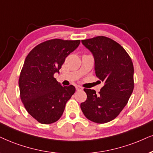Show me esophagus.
<instances>
[{"label": "esophagus", "instance_id": "esophagus-1", "mask_svg": "<svg viewBox=\"0 0 153 153\" xmlns=\"http://www.w3.org/2000/svg\"><path fill=\"white\" fill-rule=\"evenodd\" d=\"M75 88H76V90H77V91L82 90V87H80V86H79V85H77L76 87H75Z\"/></svg>", "mask_w": 153, "mask_h": 153}]
</instances>
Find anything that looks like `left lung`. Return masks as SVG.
I'll return each instance as SVG.
<instances>
[{
	"mask_svg": "<svg viewBox=\"0 0 153 153\" xmlns=\"http://www.w3.org/2000/svg\"><path fill=\"white\" fill-rule=\"evenodd\" d=\"M82 43L92 52L96 76L104 85L98 94L95 90L84 89L87 100L80 104L81 110L91 121L107 123L119 114L132 94L133 62L122 46L110 38L98 36Z\"/></svg>",
	"mask_w": 153,
	"mask_h": 153,
	"instance_id": "left-lung-1",
	"label": "left lung"
}]
</instances>
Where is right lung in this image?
I'll use <instances>...</instances> for the list:
<instances>
[{
  "label": "right lung",
  "mask_w": 153,
  "mask_h": 153,
  "mask_svg": "<svg viewBox=\"0 0 153 153\" xmlns=\"http://www.w3.org/2000/svg\"><path fill=\"white\" fill-rule=\"evenodd\" d=\"M80 40L53 39L38 44L25 60L19 78L20 99L34 119L43 124L58 121L75 93L72 85L62 86L53 77Z\"/></svg>",
  "instance_id": "1"
}]
</instances>
